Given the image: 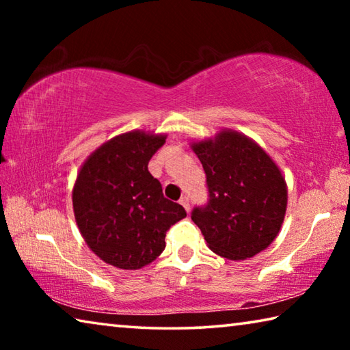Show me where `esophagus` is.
<instances>
[{
	"mask_svg": "<svg viewBox=\"0 0 350 350\" xmlns=\"http://www.w3.org/2000/svg\"><path fill=\"white\" fill-rule=\"evenodd\" d=\"M179 202H180V205L183 206V208H185L187 211H189V199H188V196H182Z\"/></svg>",
	"mask_w": 350,
	"mask_h": 350,
	"instance_id": "34e87169",
	"label": "esophagus"
}]
</instances>
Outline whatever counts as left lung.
<instances>
[{
	"instance_id": "8db88e82",
	"label": "left lung",
	"mask_w": 350,
	"mask_h": 350,
	"mask_svg": "<svg viewBox=\"0 0 350 350\" xmlns=\"http://www.w3.org/2000/svg\"><path fill=\"white\" fill-rule=\"evenodd\" d=\"M193 150L205 171L208 200L194 206L191 219L210 250L239 260L267 248L287 206L280 168L253 140L234 131L219 133Z\"/></svg>"
}]
</instances>
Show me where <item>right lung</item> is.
<instances>
[{
    "instance_id": "obj_1",
    "label": "right lung",
    "mask_w": 350,
    "mask_h": 350,
    "mask_svg": "<svg viewBox=\"0 0 350 350\" xmlns=\"http://www.w3.org/2000/svg\"><path fill=\"white\" fill-rule=\"evenodd\" d=\"M165 135L125 133L106 142L83 163L72 204L88 247L106 264L137 270L165 250V236L187 216L180 204L163 196L148 162Z\"/></svg>"
}]
</instances>
